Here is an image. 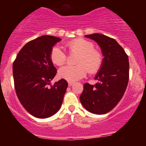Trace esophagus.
<instances>
[{"mask_svg": "<svg viewBox=\"0 0 146 146\" xmlns=\"http://www.w3.org/2000/svg\"><path fill=\"white\" fill-rule=\"evenodd\" d=\"M73 85H74V82H68V86H72Z\"/></svg>", "mask_w": 146, "mask_h": 146, "instance_id": "1", "label": "esophagus"}]
</instances>
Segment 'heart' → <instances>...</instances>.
I'll return each mask as SVG.
<instances>
[{"instance_id": "heart-1", "label": "heart", "mask_w": 146, "mask_h": 146, "mask_svg": "<svg viewBox=\"0 0 146 146\" xmlns=\"http://www.w3.org/2000/svg\"><path fill=\"white\" fill-rule=\"evenodd\" d=\"M66 47L70 52H76L79 55L75 66L66 65L58 70V77L66 80L74 82L84 77L88 72L94 74L99 71L102 64V55L95 50L94 44L84 38H76L68 42ZM50 59L56 66H62L66 60V55L58 46L52 47L50 53Z\"/></svg>"}]
</instances>
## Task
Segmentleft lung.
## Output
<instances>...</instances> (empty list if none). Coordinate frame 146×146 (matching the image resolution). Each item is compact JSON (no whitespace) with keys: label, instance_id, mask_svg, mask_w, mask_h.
Wrapping results in <instances>:
<instances>
[{"label":"left lung","instance_id":"left-lung-1","mask_svg":"<svg viewBox=\"0 0 146 146\" xmlns=\"http://www.w3.org/2000/svg\"><path fill=\"white\" fill-rule=\"evenodd\" d=\"M99 44L104 56L95 80V85L85 83L80 96L88 111L102 115L110 112L123 97L129 82L128 55L121 45L105 35L94 33L85 36Z\"/></svg>","mask_w":146,"mask_h":146}]
</instances>
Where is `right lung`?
<instances>
[{"label":"right lung","instance_id":"obj_1","mask_svg":"<svg viewBox=\"0 0 146 146\" xmlns=\"http://www.w3.org/2000/svg\"><path fill=\"white\" fill-rule=\"evenodd\" d=\"M60 40L47 35L35 38L24 45L13 63L17 96L36 118H49L58 111L68 86L64 79L49 86L57 73L50 59V51Z\"/></svg>","mask_w":146,"mask_h":146}]
</instances>
